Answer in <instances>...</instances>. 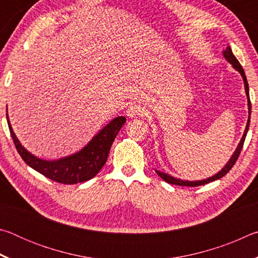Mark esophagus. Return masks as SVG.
Returning a JSON list of instances; mask_svg holds the SVG:
<instances>
[{
    "label": "esophagus",
    "instance_id": "1",
    "mask_svg": "<svg viewBox=\"0 0 258 258\" xmlns=\"http://www.w3.org/2000/svg\"><path fill=\"white\" fill-rule=\"evenodd\" d=\"M146 113V109L142 108L140 104L134 103L132 106H130L128 108V111H127V115L130 117H133V116H143Z\"/></svg>",
    "mask_w": 258,
    "mask_h": 258
}]
</instances>
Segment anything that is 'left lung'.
I'll use <instances>...</instances> for the list:
<instances>
[{
	"label": "left lung",
	"instance_id": "1",
	"mask_svg": "<svg viewBox=\"0 0 258 258\" xmlns=\"http://www.w3.org/2000/svg\"><path fill=\"white\" fill-rule=\"evenodd\" d=\"M224 56L226 58V60L229 61V62L232 64V66L237 69V71H239V73L241 74V76L243 78V83H244V90H246V94H247V98H248V109H249V118H248V123H247V126H246V130H244V133L242 135V139L241 141H240L239 146L237 148V150H235V152L233 154V156L231 157V159L229 160V163L225 165V167L222 169L221 172H218L216 175H214L212 177L207 178V180H203V181H196V182H189V181H182V180H177V178H174L172 176L167 175V174L165 173H160L157 171V174L163 178V180L165 182L169 183V184H175V185H181V186H198V185H204V184H207V183L209 182H213L215 180H218V178L223 177L224 175H226L230 172V169L233 167V165L235 164V161L238 160L239 158V155L240 152H241V149L243 147V142H244V139H246V135H247V132H248V128H249V123H250V110H251V103H250V99H249V87H248V82H247V78H246V75H244V72L243 69L241 67V64H240L239 61L237 60V58H235L234 54L232 53V50H231V47L228 46L226 47V50L224 51Z\"/></svg>",
	"mask_w": 258,
	"mask_h": 258
}]
</instances>
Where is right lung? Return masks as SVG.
I'll use <instances>...</instances> for the list:
<instances>
[{"label": "right lung", "instance_id": "add662e5", "mask_svg": "<svg viewBox=\"0 0 258 258\" xmlns=\"http://www.w3.org/2000/svg\"><path fill=\"white\" fill-rule=\"evenodd\" d=\"M7 119L16 149L25 163L34 168L35 171L41 173L42 175L54 182L62 183V184H77V183L89 181L97 175L102 166L106 164L113 140L126 121L124 116L117 117L112 119L101 132L97 134V137H94L92 141L78 154L60 160L46 161L34 157L20 145L12 131L8 115Z\"/></svg>", "mask_w": 258, "mask_h": 258}]
</instances>
